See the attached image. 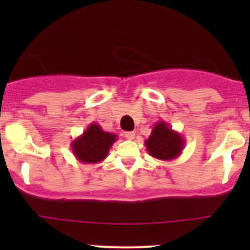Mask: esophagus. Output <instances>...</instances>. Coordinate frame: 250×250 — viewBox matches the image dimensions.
<instances>
[{
  "mask_svg": "<svg viewBox=\"0 0 250 250\" xmlns=\"http://www.w3.org/2000/svg\"><path fill=\"white\" fill-rule=\"evenodd\" d=\"M124 136L127 139V140H132V139L135 138V132L134 131H127V132H124Z\"/></svg>",
  "mask_w": 250,
  "mask_h": 250,
  "instance_id": "34e87169",
  "label": "esophagus"
}]
</instances>
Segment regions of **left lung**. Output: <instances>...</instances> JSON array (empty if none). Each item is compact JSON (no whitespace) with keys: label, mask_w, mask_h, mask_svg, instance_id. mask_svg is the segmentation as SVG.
<instances>
[{"label":"left lung","mask_w":250,"mask_h":250,"mask_svg":"<svg viewBox=\"0 0 250 250\" xmlns=\"http://www.w3.org/2000/svg\"><path fill=\"white\" fill-rule=\"evenodd\" d=\"M149 155L159 160L171 161L182 154L185 140L180 132L171 129L165 121H158L152 126L151 134L145 140Z\"/></svg>","instance_id":"8db88e82"}]
</instances>
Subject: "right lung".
I'll list each match as a JSON object with an SVG mask.
<instances>
[{"instance_id":"obj_1","label":"right lung","mask_w":250,"mask_h":250,"mask_svg":"<svg viewBox=\"0 0 250 250\" xmlns=\"http://www.w3.org/2000/svg\"><path fill=\"white\" fill-rule=\"evenodd\" d=\"M116 139V134L104 131L99 124L91 123L80 136L72 140V154L83 164H98L109 155Z\"/></svg>"}]
</instances>
